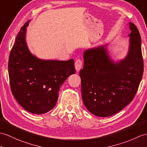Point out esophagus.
<instances>
[{
  "instance_id": "esophagus-1",
  "label": "esophagus",
  "mask_w": 147,
  "mask_h": 147,
  "mask_svg": "<svg viewBox=\"0 0 147 147\" xmlns=\"http://www.w3.org/2000/svg\"><path fill=\"white\" fill-rule=\"evenodd\" d=\"M82 64H83V62L80 59H77L76 61H75L74 65H75V68H76V70L77 71H79L80 69L82 67Z\"/></svg>"
}]
</instances>
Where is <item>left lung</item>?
Instances as JSON below:
<instances>
[{"label":"left lung","instance_id":"1","mask_svg":"<svg viewBox=\"0 0 147 147\" xmlns=\"http://www.w3.org/2000/svg\"><path fill=\"white\" fill-rule=\"evenodd\" d=\"M129 47L120 62L111 60L106 45L84 51L83 69L80 76L84 106L92 114L110 117L133 100L143 73L141 37L134 23H129Z\"/></svg>","mask_w":147,"mask_h":147}]
</instances>
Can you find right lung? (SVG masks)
I'll use <instances>...</instances> for the list:
<instances>
[{"label":"right lung","mask_w":147,"mask_h":147,"mask_svg":"<svg viewBox=\"0 0 147 147\" xmlns=\"http://www.w3.org/2000/svg\"><path fill=\"white\" fill-rule=\"evenodd\" d=\"M29 22L21 27L10 53V86L23 108L34 114H44L54 107L60 87L76 71L73 59L42 60L30 53L26 42Z\"/></svg>","instance_id":"obj_1"}]
</instances>
